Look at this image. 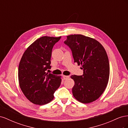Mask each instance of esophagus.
Wrapping results in <instances>:
<instances>
[{"label":"esophagus","instance_id":"esophagus-1","mask_svg":"<svg viewBox=\"0 0 128 128\" xmlns=\"http://www.w3.org/2000/svg\"><path fill=\"white\" fill-rule=\"evenodd\" d=\"M63 78L64 80H67L68 78H69V76H64V75H63Z\"/></svg>","mask_w":128,"mask_h":128}]
</instances>
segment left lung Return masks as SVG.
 <instances>
[{
    "mask_svg": "<svg viewBox=\"0 0 128 128\" xmlns=\"http://www.w3.org/2000/svg\"><path fill=\"white\" fill-rule=\"evenodd\" d=\"M64 44L83 70L82 75L71 76L75 82L74 96L82 103L94 101L102 94L109 80L110 64L105 50L97 40L82 34L67 36Z\"/></svg>",
    "mask_w": 128,
    "mask_h": 128,
    "instance_id": "left-lung-1",
    "label": "left lung"
}]
</instances>
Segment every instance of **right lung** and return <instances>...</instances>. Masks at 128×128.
<instances>
[{
	"label": "right lung",
	"mask_w": 128,
	"mask_h": 128,
	"mask_svg": "<svg viewBox=\"0 0 128 128\" xmlns=\"http://www.w3.org/2000/svg\"><path fill=\"white\" fill-rule=\"evenodd\" d=\"M60 38H40L29 46L21 59L18 69L19 85L26 98L34 104L42 105L51 102L61 84L60 76L46 72L51 68L53 46Z\"/></svg>",
	"instance_id": "1"
}]
</instances>
